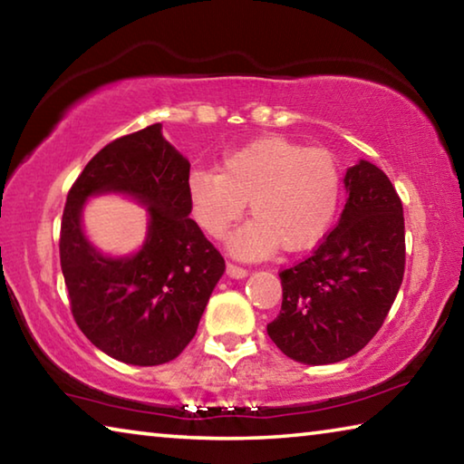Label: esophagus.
<instances>
[{
    "label": "esophagus",
    "instance_id": "1",
    "mask_svg": "<svg viewBox=\"0 0 464 464\" xmlns=\"http://www.w3.org/2000/svg\"><path fill=\"white\" fill-rule=\"evenodd\" d=\"M227 276L231 278H246L247 276V270L241 268V266H235V264H227Z\"/></svg>",
    "mask_w": 464,
    "mask_h": 464
}]
</instances>
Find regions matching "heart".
Instances as JSON below:
<instances>
[{"label": "heart", "mask_w": 464, "mask_h": 464, "mask_svg": "<svg viewBox=\"0 0 464 464\" xmlns=\"http://www.w3.org/2000/svg\"><path fill=\"white\" fill-rule=\"evenodd\" d=\"M194 221L221 239L246 210L249 223L229 237L231 254L264 257L280 246L290 254L325 237L342 200V171L325 149L285 137H262L225 155L218 174L196 169L186 182Z\"/></svg>", "instance_id": "obj_1"}]
</instances>
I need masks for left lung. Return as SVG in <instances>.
I'll return each instance as SVG.
<instances>
[{"label":"left lung","instance_id":"8db88e82","mask_svg":"<svg viewBox=\"0 0 464 464\" xmlns=\"http://www.w3.org/2000/svg\"><path fill=\"white\" fill-rule=\"evenodd\" d=\"M348 192L335 229L307 260L280 272L282 309L270 340L303 364L358 354L379 332L405 272L403 204L391 179L360 160L343 176Z\"/></svg>","mask_w":464,"mask_h":464}]
</instances>
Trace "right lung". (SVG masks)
Returning a JSON list of instances; mask_svg holds the SVG:
<instances>
[{"label":"right lung","instance_id":"add662e5","mask_svg":"<svg viewBox=\"0 0 464 464\" xmlns=\"http://www.w3.org/2000/svg\"><path fill=\"white\" fill-rule=\"evenodd\" d=\"M188 178L190 161L157 122L108 143L67 194L59 251L73 319L121 362L157 366L182 354L225 272L223 256L190 218ZM102 193L146 207L148 235L135 255H102L84 235V202Z\"/></svg>","mask_w":464,"mask_h":464}]
</instances>
